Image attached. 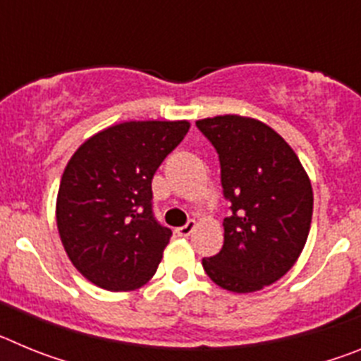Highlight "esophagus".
<instances>
[{
    "label": "esophagus",
    "instance_id": "1",
    "mask_svg": "<svg viewBox=\"0 0 361 361\" xmlns=\"http://www.w3.org/2000/svg\"><path fill=\"white\" fill-rule=\"evenodd\" d=\"M195 228H197L195 220H188L186 224L180 226V228H177V235H178V237H190Z\"/></svg>",
    "mask_w": 361,
    "mask_h": 361
}]
</instances>
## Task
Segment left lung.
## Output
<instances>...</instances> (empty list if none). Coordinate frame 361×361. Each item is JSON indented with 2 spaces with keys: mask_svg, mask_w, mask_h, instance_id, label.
<instances>
[{
  "mask_svg": "<svg viewBox=\"0 0 361 361\" xmlns=\"http://www.w3.org/2000/svg\"><path fill=\"white\" fill-rule=\"evenodd\" d=\"M215 146L231 202L224 245L202 258L206 275L233 293L260 291L298 260L312 219V188L291 146L262 121L216 116L197 121Z\"/></svg>",
  "mask_w": 361,
  "mask_h": 361,
  "instance_id": "left-lung-1",
  "label": "left lung"
}]
</instances>
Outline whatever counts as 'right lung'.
I'll use <instances>...</instances> for the list:
<instances>
[{
  "mask_svg": "<svg viewBox=\"0 0 361 361\" xmlns=\"http://www.w3.org/2000/svg\"><path fill=\"white\" fill-rule=\"evenodd\" d=\"M190 130L188 121H128L86 139L63 171L56 219L75 269L106 291L155 275L171 229L152 212V178Z\"/></svg>",
  "mask_w": 361,
  "mask_h": 361,
  "instance_id": "add662e5",
  "label": "right lung"
}]
</instances>
